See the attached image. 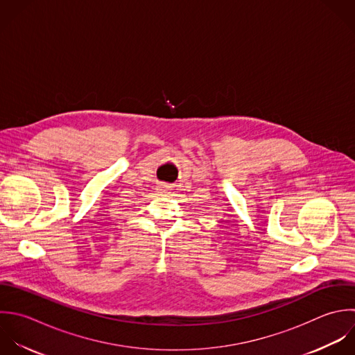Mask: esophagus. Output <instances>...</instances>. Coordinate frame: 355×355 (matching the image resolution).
Segmentation results:
<instances>
[{
    "mask_svg": "<svg viewBox=\"0 0 355 355\" xmlns=\"http://www.w3.org/2000/svg\"><path fill=\"white\" fill-rule=\"evenodd\" d=\"M157 191H159L160 193H167V192L170 191V185H167V184L162 182V184H159V185H157Z\"/></svg>",
    "mask_w": 355,
    "mask_h": 355,
    "instance_id": "34e87169",
    "label": "esophagus"
}]
</instances>
